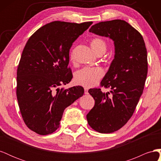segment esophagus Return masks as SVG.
Masks as SVG:
<instances>
[{"mask_svg": "<svg viewBox=\"0 0 161 161\" xmlns=\"http://www.w3.org/2000/svg\"><path fill=\"white\" fill-rule=\"evenodd\" d=\"M88 91H89V89L85 88V94H86V95L88 94V93H89V92H88Z\"/></svg>", "mask_w": 161, "mask_h": 161, "instance_id": "esophagus-1", "label": "esophagus"}]
</instances>
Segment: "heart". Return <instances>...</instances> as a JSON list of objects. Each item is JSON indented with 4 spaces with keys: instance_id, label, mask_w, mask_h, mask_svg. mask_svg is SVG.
<instances>
[{
    "instance_id": "heart-1",
    "label": "heart",
    "mask_w": 161,
    "mask_h": 161,
    "mask_svg": "<svg viewBox=\"0 0 161 161\" xmlns=\"http://www.w3.org/2000/svg\"><path fill=\"white\" fill-rule=\"evenodd\" d=\"M92 50L99 54L102 52H105L107 50V43L103 39L96 37L92 39L91 42ZM71 60L73 59L72 53ZM104 72L99 67H85L78 70L75 75V80L77 84L85 87H92L95 86L103 76Z\"/></svg>"
}]
</instances>
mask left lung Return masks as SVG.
I'll list each match as a JSON object with an SVG mask.
<instances>
[{
    "label": "left lung",
    "instance_id": "8db88e82",
    "mask_svg": "<svg viewBox=\"0 0 161 161\" xmlns=\"http://www.w3.org/2000/svg\"><path fill=\"white\" fill-rule=\"evenodd\" d=\"M89 32L113 40L115 55L101 82L110 92H103L101 89L89 90L95 105L86 119L98 132L112 133L128 122L142 94L148 72L147 48L142 35L121 19L95 24Z\"/></svg>",
    "mask_w": 161,
    "mask_h": 161
}]
</instances>
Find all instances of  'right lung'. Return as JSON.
<instances>
[{"instance_id":"obj_1","label":"right lung","mask_w":161,"mask_h":161,"mask_svg":"<svg viewBox=\"0 0 161 161\" xmlns=\"http://www.w3.org/2000/svg\"><path fill=\"white\" fill-rule=\"evenodd\" d=\"M92 23L51 22L34 33L24 47L17 72V98L24 122L38 134L55 131L64 109L84 94L80 86H58L72 80L70 49Z\"/></svg>"}]
</instances>
